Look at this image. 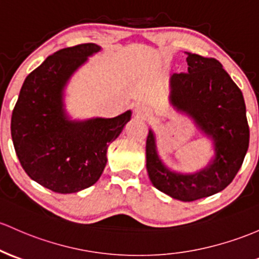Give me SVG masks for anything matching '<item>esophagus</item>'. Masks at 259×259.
Masks as SVG:
<instances>
[{"label": "esophagus", "instance_id": "1", "mask_svg": "<svg viewBox=\"0 0 259 259\" xmlns=\"http://www.w3.org/2000/svg\"><path fill=\"white\" fill-rule=\"evenodd\" d=\"M135 112H136V114H138L139 116H141V118H144V119L150 118V116H151V114H152L151 109H150V108L143 106V104H141V106L136 107Z\"/></svg>", "mask_w": 259, "mask_h": 259}]
</instances>
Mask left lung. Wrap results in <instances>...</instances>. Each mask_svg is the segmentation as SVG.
I'll return each instance as SVG.
<instances>
[{
	"label": "left lung",
	"instance_id": "1",
	"mask_svg": "<svg viewBox=\"0 0 259 259\" xmlns=\"http://www.w3.org/2000/svg\"><path fill=\"white\" fill-rule=\"evenodd\" d=\"M188 54V72L171 77V102L188 113L215 143V160L195 175H178L162 164L155 136L146 139V168L161 192L182 201H194L225 189L242 166L249 144V126L242 92L214 58Z\"/></svg>",
	"mask_w": 259,
	"mask_h": 259
}]
</instances>
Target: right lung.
Wrapping results in <instances>:
<instances>
[{"instance_id":"1","label":"right lung","mask_w":259,"mask_h":259,"mask_svg":"<svg viewBox=\"0 0 259 259\" xmlns=\"http://www.w3.org/2000/svg\"><path fill=\"white\" fill-rule=\"evenodd\" d=\"M99 50L86 42L48 56L27 76L12 112L11 134L22 167L53 192L67 194L93 186L106 167L108 146L130 120V110L83 123L65 116L64 86L87 56Z\"/></svg>"}]
</instances>
